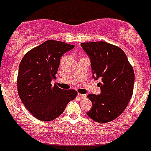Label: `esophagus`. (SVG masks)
Returning <instances> with one entry per match:
<instances>
[{
    "instance_id": "1",
    "label": "esophagus",
    "mask_w": 151,
    "mask_h": 151,
    "mask_svg": "<svg viewBox=\"0 0 151 151\" xmlns=\"http://www.w3.org/2000/svg\"><path fill=\"white\" fill-rule=\"evenodd\" d=\"M77 95H78V97H80L81 98H86L87 97L86 95H82V94H79V93Z\"/></svg>"
}]
</instances>
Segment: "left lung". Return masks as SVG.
Wrapping results in <instances>:
<instances>
[{
	"label": "left lung",
	"instance_id": "left-lung-1",
	"mask_svg": "<svg viewBox=\"0 0 151 151\" xmlns=\"http://www.w3.org/2000/svg\"><path fill=\"white\" fill-rule=\"evenodd\" d=\"M91 62L92 77L100 80L101 94H89L92 103L87 115L98 123H107L124 111L133 91L135 75L124 52L106 42L82 43Z\"/></svg>",
	"mask_w": 151,
	"mask_h": 151
}]
</instances>
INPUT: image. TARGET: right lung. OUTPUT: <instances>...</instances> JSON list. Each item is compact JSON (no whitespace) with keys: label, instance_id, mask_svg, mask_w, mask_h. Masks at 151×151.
Instances as JSON below:
<instances>
[{"label":"right lung","instance_id":"right-lung-1","mask_svg":"<svg viewBox=\"0 0 151 151\" xmlns=\"http://www.w3.org/2000/svg\"><path fill=\"white\" fill-rule=\"evenodd\" d=\"M74 45L48 40L27 53L18 68L17 86L22 103L35 118L43 122L60 116L77 96L75 90L52 86L60 59Z\"/></svg>","mask_w":151,"mask_h":151}]
</instances>
